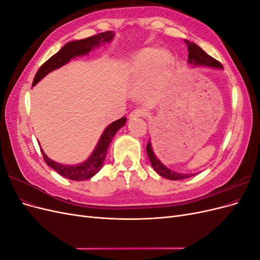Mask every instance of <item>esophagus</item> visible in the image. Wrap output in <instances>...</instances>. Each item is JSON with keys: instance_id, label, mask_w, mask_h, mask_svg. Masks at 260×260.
<instances>
[{"instance_id": "34e87169", "label": "esophagus", "mask_w": 260, "mask_h": 260, "mask_svg": "<svg viewBox=\"0 0 260 260\" xmlns=\"http://www.w3.org/2000/svg\"><path fill=\"white\" fill-rule=\"evenodd\" d=\"M146 115V112L144 109H141V108H137L135 111L131 112L130 114V119H135V118H140V117H144Z\"/></svg>"}]
</instances>
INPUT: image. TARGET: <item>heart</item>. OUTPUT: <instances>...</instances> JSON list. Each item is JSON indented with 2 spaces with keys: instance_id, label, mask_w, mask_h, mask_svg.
<instances>
[{
  "instance_id": "heart-1",
  "label": "heart",
  "mask_w": 260,
  "mask_h": 260,
  "mask_svg": "<svg viewBox=\"0 0 260 260\" xmlns=\"http://www.w3.org/2000/svg\"><path fill=\"white\" fill-rule=\"evenodd\" d=\"M172 65L174 59L167 51L145 49L129 60L127 69L137 86L147 84L148 89H156L168 80Z\"/></svg>"
}]
</instances>
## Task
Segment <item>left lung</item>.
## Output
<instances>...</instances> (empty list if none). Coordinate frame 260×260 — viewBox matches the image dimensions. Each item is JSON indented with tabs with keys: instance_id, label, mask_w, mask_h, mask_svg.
Instances as JSON below:
<instances>
[{
	"instance_id": "1",
	"label": "left lung",
	"mask_w": 260,
	"mask_h": 260,
	"mask_svg": "<svg viewBox=\"0 0 260 260\" xmlns=\"http://www.w3.org/2000/svg\"><path fill=\"white\" fill-rule=\"evenodd\" d=\"M186 46H187V51H188V64H192L194 66H207V67H214L218 69H222V65L220 62L212 58L210 55H208L206 52H204L198 44H195L188 40H184ZM146 152L147 156L149 158V161H151L152 167L154 170L158 174L159 176L169 179V180H182L195 176L196 174H179V172L172 171L169 168L165 166L161 161L157 158L156 155L153 152L151 141H148L147 146H146Z\"/></svg>"
}]
</instances>
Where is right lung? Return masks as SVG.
Returning a JSON list of instances; mask_svg holds the SVG:
<instances>
[{"instance_id":"1","label":"right lung","mask_w":260,"mask_h":260,"mask_svg":"<svg viewBox=\"0 0 260 260\" xmlns=\"http://www.w3.org/2000/svg\"><path fill=\"white\" fill-rule=\"evenodd\" d=\"M113 38L114 32H112V31H105V32L92 36L86 39H82V40L68 42L67 44L62 46L56 54H54L51 58H49L40 68H39L35 76L32 86L36 85L46 75L53 72V70L67 64L72 58L89 54L92 50L98 48L101 44L111 42L113 40ZM125 121H127V118L122 117L120 119H118L109 124L104 130V132L102 133V136L99 140V143L95 146V148H94L91 156L81 164L73 165V166H69V165H61L59 162L50 159L41 148L43 159L51 168L56 171L57 174L69 180L82 181L90 179L93 176H95L101 170V168L103 167L109 143L112 142L116 132L121 127H123Z\"/></svg>"}]
</instances>
